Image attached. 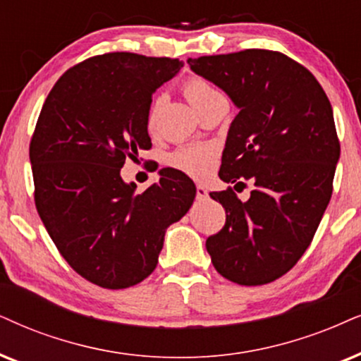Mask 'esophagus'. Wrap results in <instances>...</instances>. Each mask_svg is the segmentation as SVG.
Returning a JSON list of instances; mask_svg holds the SVG:
<instances>
[{
	"mask_svg": "<svg viewBox=\"0 0 361 361\" xmlns=\"http://www.w3.org/2000/svg\"><path fill=\"white\" fill-rule=\"evenodd\" d=\"M196 198H198V200L208 198V190L204 188L203 185H196Z\"/></svg>",
	"mask_w": 361,
	"mask_h": 361,
	"instance_id": "obj_1",
	"label": "esophagus"
}]
</instances>
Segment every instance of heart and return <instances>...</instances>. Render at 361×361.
Here are the masks:
<instances>
[{"instance_id": "1", "label": "heart", "mask_w": 361, "mask_h": 361, "mask_svg": "<svg viewBox=\"0 0 361 361\" xmlns=\"http://www.w3.org/2000/svg\"><path fill=\"white\" fill-rule=\"evenodd\" d=\"M218 91L208 83L207 80L200 78V76H191L185 81L183 85V94L186 99L191 103L195 109L200 104L207 102L209 97L216 94ZM159 108V99L154 98L148 108L147 115V126L149 131L154 130V123H157V115ZM218 161V152L216 148L209 147V145H190V147L178 148L175 153L171 154L170 163L173 168L186 173V175L193 178H204L213 171Z\"/></svg>"}]
</instances>
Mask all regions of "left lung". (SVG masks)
I'll return each mask as SVG.
<instances>
[{"label":"left lung","mask_w":361,"mask_h":361,"mask_svg":"<svg viewBox=\"0 0 361 361\" xmlns=\"http://www.w3.org/2000/svg\"><path fill=\"white\" fill-rule=\"evenodd\" d=\"M196 75L225 91L240 109L228 130L220 178L209 193L225 208V226L208 236L213 267L245 286L275 281L302 258L330 203L340 158L333 109L307 68L280 51L188 58Z\"/></svg>","instance_id":"8db88e82"}]
</instances>
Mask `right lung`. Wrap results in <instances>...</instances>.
Segmentation results:
<instances>
[{"instance_id": "add662e5", "label": "right lung", "mask_w": 361, "mask_h": 361, "mask_svg": "<svg viewBox=\"0 0 361 361\" xmlns=\"http://www.w3.org/2000/svg\"><path fill=\"white\" fill-rule=\"evenodd\" d=\"M181 66L126 51L88 58L54 83L36 121V209L68 264L102 288H128L152 275L166 228L195 200L193 181L173 168L140 195L120 175L128 158L152 148V97Z\"/></svg>"}]
</instances>
